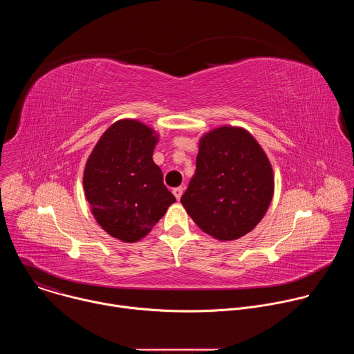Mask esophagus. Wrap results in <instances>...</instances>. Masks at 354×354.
I'll use <instances>...</instances> for the list:
<instances>
[{
  "label": "esophagus",
  "mask_w": 354,
  "mask_h": 354,
  "mask_svg": "<svg viewBox=\"0 0 354 354\" xmlns=\"http://www.w3.org/2000/svg\"><path fill=\"white\" fill-rule=\"evenodd\" d=\"M172 193L175 194L176 200H179V198L182 197V193H183V187H175V189H172Z\"/></svg>",
  "instance_id": "1"
}]
</instances>
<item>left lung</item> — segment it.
<instances>
[{
	"label": "left lung",
	"mask_w": 354,
	"mask_h": 354,
	"mask_svg": "<svg viewBox=\"0 0 354 354\" xmlns=\"http://www.w3.org/2000/svg\"><path fill=\"white\" fill-rule=\"evenodd\" d=\"M272 165L243 129L218 127L200 138L196 172L180 203L200 230L232 241L254 230L273 197Z\"/></svg>",
	"instance_id": "8db88e82"
}]
</instances>
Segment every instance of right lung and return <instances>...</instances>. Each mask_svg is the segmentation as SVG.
Wrapping results in <instances>:
<instances>
[{
	"instance_id": "right-lung-1",
	"label": "right lung",
	"mask_w": 354,
	"mask_h": 354,
	"mask_svg": "<svg viewBox=\"0 0 354 354\" xmlns=\"http://www.w3.org/2000/svg\"><path fill=\"white\" fill-rule=\"evenodd\" d=\"M158 137L137 120H119L99 138L84 171L92 214L109 235L123 242L144 238L175 203L153 161Z\"/></svg>"
}]
</instances>
